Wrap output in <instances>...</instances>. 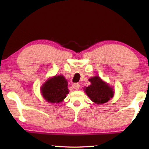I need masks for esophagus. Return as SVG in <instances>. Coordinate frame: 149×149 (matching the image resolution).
<instances>
[{
	"label": "esophagus",
	"instance_id": "esophagus-1",
	"mask_svg": "<svg viewBox=\"0 0 149 149\" xmlns=\"http://www.w3.org/2000/svg\"><path fill=\"white\" fill-rule=\"evenodd\" d=\"M72 87L75 90H78L80 88V84L79 83H74L72 84Z\"/></svg>",
	"mask_w": 149,
	"mask_h": 149
}]
</instances>
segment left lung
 Returning <instances> with one entry per match:
<instances>
[{
    "label": "left lung",
    "instance_id": "left-lung-1",
    "mask_svg": "<svg viewBox=\"0 0 149 149\" xmlns=\"http://www.w3.org/2000/svg\"><path fill=\"white\" fill-rule=\"evenodd\" d=\"M91 84L84 88L88 97L93 102L98 104L106 103L113 97V88L102 80L99 76L89 79Z\"/></svg>",
    "mask_w": 149,
    "mask_h": 149
}]
</instances>
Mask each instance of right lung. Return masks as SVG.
<instances>
[{"label":"right lung","instance_id":"obj_1","mask_svg":"<svg viewBox=\"0 0 149 149\" xmlns=\"http://www.w3.org/2000/svg\"><path fill=\"white\" fill-rule=\"evenodd\" d=\"M41 93L47 102L56 104L61 102L69 93L68 82L63 75H56L42 85Z\"/></svg>","mask_w":149,"mask_h":149}]
</instances>
